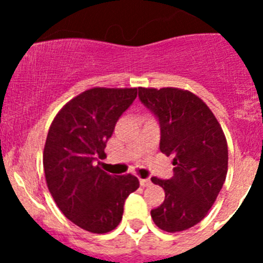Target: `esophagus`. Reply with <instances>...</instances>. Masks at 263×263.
<instances>
[{
	"instance_id": "esophagus-1",
	"label": "esophagus",
	"mask_w": 263,
	"mask_h": 263,
	"mask_svg": "<svg viewBox=\"0 0 263 263\" xmlns=\"http://www.w3.org/2000/svg\"><path fill=\"white\" fill-rule=\"evenodd\" d=\"M139 184L142 185V187H147V185L152 184V180L150 179H139Z\"/></svg>"
}]
</instances>
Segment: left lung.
<instances>
[{"mask_svg": "<svg viewBox=\"0 0 263 263\" xmlns=\"http://www.w3.org/2000/svg\"><path fill=\"white\" fill-rule=\"evenodd\" d=\"M141 103L157 116L160 152L174 158V176H153L164 201L152 211L162 231L175 233L200 222L221 191L228 173V145L221 126L203 100L179 88H138Z\"/></svg>", "mask_w": 263, "mask_h": 263, "instance_id": "1", "label": "left lung"}]
</instances>
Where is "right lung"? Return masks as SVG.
<instances>
[{
  "label": "right lung",
  "mask_w": 263,
  "mask_h": 263,
  "mask_svg": "<svg viewBox=\"0 0 263 263\" xmlns=\"http://www.w3.org/2000/svg\"><path fill=\"white\" fill-rule=\"evenodd\" d=\"M137 97V88H92L59 110L43 150L46 182L63 215L90 233L120 224L124 204L139 187L132 174L113 176L95 162L106 157L116 122Z\"/></svg>",
  "instance_id": "add662e5"
}]
</instances>
